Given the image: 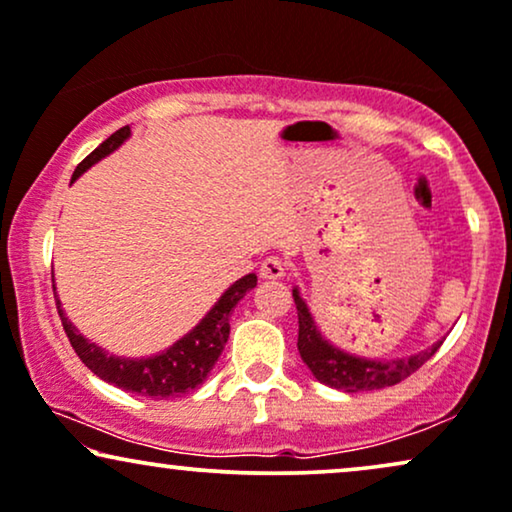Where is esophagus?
I'll use <instances>...</instances> for the list:
<instances>
[{
  "instance_id": "obj_1",
  "label": "esophagus",
  "mask_w": 512,
  "mask_h": 512,
  "mask_svg": "<svg viewBox=\"0 0 512 512\" xmlns=\"http://www.w3.org/2000/svg\"><path fill=\"white\" fill-rule=\"evenodd\" d=\"M285 270H287L285 261H282V258H277V256H268L266 261L261 263V277H263V280H280V277L285 275Z\"/></svg>"
}]
</instances>
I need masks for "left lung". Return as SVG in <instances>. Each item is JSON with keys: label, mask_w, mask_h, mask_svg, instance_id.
Segmentation results:
<instances>
[{"label": "left lung", "mask_w": 512, "mask_h": 512, "mask_svg": "<svg viewBox=\"0 0 512 512\" xmlns=\"http://www.w3.org/2000/svg\"><path fill=\"white\" fill-rule=\"evenodd\" d=\"M292 296L296 313H299V342H296V346H299L301 358H304L308 370L313 372L315 380L327 384V387L349 391V394L399 384L401 380L413 375L415 370H420L437 353L439 346L444 344V339H439L437 344L427 346L425 351L408 358H396V361H372V358L353 356V353L332 346L320 334L306 301L301 299L299 289L294 287Z\"/></svg>", "instance_id": "obj_1"}]
</instances>
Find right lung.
Instances as JSON below:
<instances>
[{
    "instance_id": "1",
    "label": "right lung",
    "mask_w": 512,
    "mask_h": 512,
    "mask_svg": "<svg viewBox=\"0 0 512 512\" xmlns=\"http://www.w3.org/2000/svg\"><path fill=\"white\" fill-rule=\"evenodd\" d=\"M128 137V125L113 132L109 140H104L90 156H87V159H82L78 163L71 182L78 180L87 168H92L94 163L102 161L104 156H109L111 151H116ZM254 287L256 275H244L242 280H237L235 285L225 289V294L216 301V306L201 318V323L194 327V330H189L185 337L178 339L170 349L149 358L111 356V353H106L102 346L92 344L90 339H85L78 330H75V325L66 318V313L61 311L59 296H56V308H59L61 325L68 334V342H71L75 353L80 356V361L85 363L94 375L102 377L104 382L113 384V387L130 391V394L149 396V399H175V396H182L187 394V391L197 389L199 384L206 380L208 372L213 370V365H216L220 353L225 349L227 337H230L232 308H235L239 301L244 299V294Z\"/></svg>"
}]
</instances>
